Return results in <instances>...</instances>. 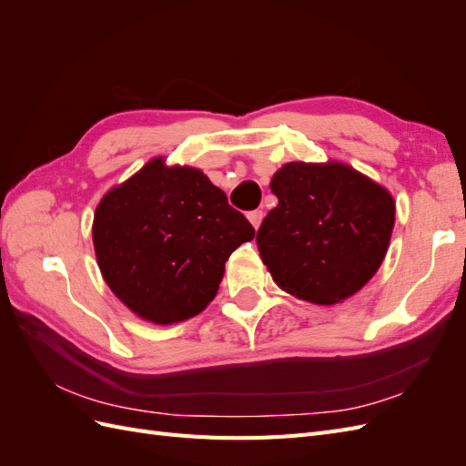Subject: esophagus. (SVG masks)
<instances>
[{
    "instance_id": "obj_1",
    "label": "esophagus",
    "mask_w": 466,
    "mask_h": 466,
    "mask_svg": "<svg viewBox=\"0 0 466 466\" xmlns=\"http://www.w3.org/2000/svg\"><path fill=\"white\" fill-rule=\"evenodd\" d=\"M262 218H264L262 209H252V211H248V221L252 223V228H255V229H258V228H260Z\"/></svg>"
}]
</instances>
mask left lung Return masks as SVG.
<instances>
[{
    "instance_id": "left-lung-1",
    "label": "left lung",
    "mask_w": 466,
    "mask_h": 466,
    "mask_svg": "<svg viewBox=\"0 0 466 466\" xmlns=\"http://www.w3.org/2000/svg\"><path fill=\"white\" fill-rule=\"evenodd\" d=\"M270 188L278 206L264 218L257 245L281 289L332 305L368 284L394 225L385 188L342 163H288Z\"/></svg>"
}]
</instances>
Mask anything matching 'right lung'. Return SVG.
<instances>
[{
	"mask_svg": "<svg viewBox=\"0 0 466 466\" xmlns=\"http://www.w3.org/2000/svg\"><path fill=\"white\" fill-rule=\"evenodd\" d=\"M255 237L228 196L190 167L153 159L98 204L93 243L103 278L136 315L171 324L216 298L231 252Z\"/></svg>",
	"mask_w": 466,
	"mask_h": 466,
	"instance_id": "add662e5",
	"label": "right lung"
}]
</instances>
